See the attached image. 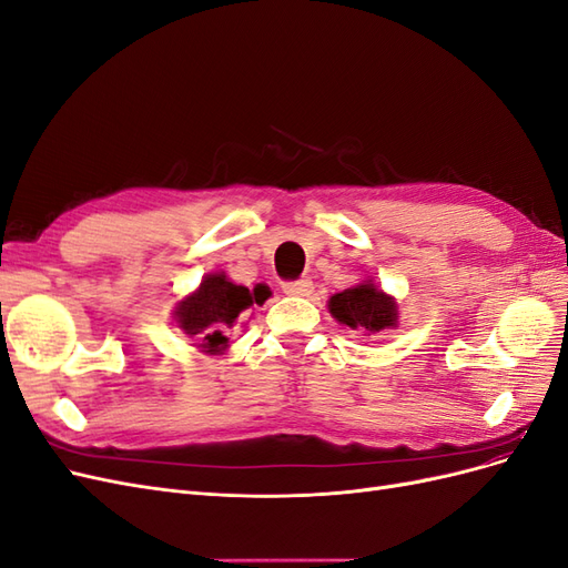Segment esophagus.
<instances>
[{"label": "esophagus", "instance_id": "1", "mask_svg": "<svg viewBox=\"0 0 568 568\" xmlns=\"http://www.w3.org/2000/svg\"><path fill=\"white\" fill-rule=\"evenodd\" d=\"M286 296H311L313 294V282L311 280H296L284 284Z\"/></svg>", "mask_w": 568, "mask_h": 568}]
</instances>
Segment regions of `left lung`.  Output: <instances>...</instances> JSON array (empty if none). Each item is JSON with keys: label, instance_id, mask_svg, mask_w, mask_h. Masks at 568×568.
I'll list each match as a JSON object with an SVG mask.
<instances>
[{"label": "left lung", "instance_id": "1", "mask_svg": "<svg viewBox=\"0 0 568 568\" xmlns=\"http://www.w3.org/2000/svg\"><path fill=\"white\" fill-rule=\"evenodd\" d=\"M326 307L338 324L353 332H363L365 336L390 332L400 324L398 301L386 294L374 280H363L351 288L338 291L326 301Z\"/></svg>", "mask_w": 568, "mask_h": 568}]
</instances>
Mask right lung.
I'll list each match as a JSON object with an SVG mask.
<instances>
[{
    "mask_svg": "<svg viewBox=\"0 0 568 568\" xmlns=\"http://www.w3.org/2000/svg\"><path fill=\"white\" fill-rule=\"evenodd\" d=\"M270 294L265 284H255L251 291L232 282L225 272H211L192 294L175 303L173 320L201 353L222 355L230 351V332L239 315L251 305H263Z\"/></svg>",
    "mask_w": 568,
    "mask_h": 568,
    "instance_id": "obj_1",
    "label": "right lung"
}]
</instances>
